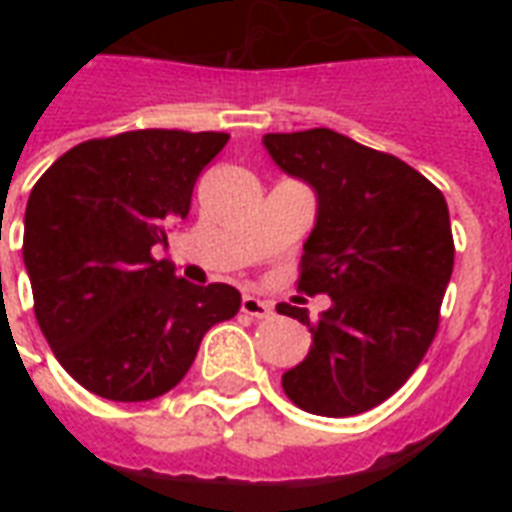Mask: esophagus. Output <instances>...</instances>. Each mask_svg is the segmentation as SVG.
Here are the masks:
<instances>
[{
	"instance_id": "esophagus-1",
	"label": "esophagus",
	"mask_w": 512,
	"mask_h": 512,
	"mask_svg": "<svg viewBox=\"0 0 512 512\" xmlns=\"http://www.w3.org/2000/svg\"><path fill=\"white\" fill-rule=\"evenodd\" d=\"M241 310H244L249 318H268V315H271V304H268V301H260L257 296H244V299H241Z\"/></svg>"
}]
</instances>
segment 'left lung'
Returning a JSON list of instances; mask_svg holds the SVG:
<instances>
[{
    "mask_svg": "<svg viewBox=\"0 0 512 512\" xmlns=\"http://www.w3.org/2000/svg\"><path fill=\"white\" fill-rule=\"evenodd\" d=\"M263 145L318 191L299 290L332 296L315 323L307 310L277 307L312 332L282 389L310 414L354 417L395 395L439 332L455 263L447 200L406 161L332 128L266 134Z\"/></svg>",
    "mask_w": 512,
    "mask_h": 512,
    "instance_id": "1",
    "label": "left lung"
}]
</instances>
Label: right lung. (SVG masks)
I'll use <instances>...</instances> for the list:
<instances>
[{
    "instance_id": "1",
    "label": "right lung",
    "mask_w": 512,
    "mask_h": 512,
    "mask_svg": "<svg viewBox=\"0 0 512 512\" xmlns=\"http://www.w3.org/2000/svg\"><path fill=\"white\" fill-rule=\"evenodd\" d=\"M227 139L178 128L87 139L29 194L24 263L35 318L68 376L93 395H164L189 373L213 323L241 310L233 285H191L153 257L189 216L194 183Z\"/></svg>"
}]
</instances>
